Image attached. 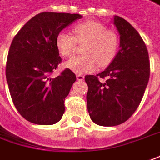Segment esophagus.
Masks as SVG:
<instances>
[{
  "label": "esophagus",
  "mask_w": 160,
  "mask_h": 160,
  "mask_svg": "<svg viewBox=\"0 0 160 160\" xmlns=\"http://www.w3.org/2000/svg\"><path fill=\"white\" fill-rule=\"evenodd\" d=\"M76 78H77V80H84V75L83 74H80V73H79V74H77L76 75Z\"/></svg>",
  "instance_id": "obj_1"
}]
</instances>
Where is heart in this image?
I'll return each instance as SVG.
<instances>
[{
	"mask_svg": "<svg viewBox=\"0 0 160 160\" xmlns=\"http://www.w3.org/2000/svg\"><path fill=\"white\" fill-rule=\"evenodd\" d=\"M74 37L66 31H60L56 37V46L63 57H70L75 51L76 44L82 43V55L72 58L65 63L67 68L76 72L93 70L95 66L106 67L116 58L119 48L118 35L106 30L102 23L86 21L76 24L72 29Z\"/></svg>",
	"mask_w": 160,
	"mask_h": 160,
	"instance_id": "b5f03b06",
	"label": "heart"
}]
</instances>
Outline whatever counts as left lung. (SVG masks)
<instances>
[{"label":"left lung","instance_id":"obj_1","mask_svg":"<svg viewBox=\"0 0 160 160\" xmlns=\"http://www.w3.org/2000/svg\"><path fill=\"white\" fill-rule=\"evenodd\" d=\"M114 24L120 34V50L105 71L86 75L90 118L101 126H116L130 118L139 106L150 78L146 45L134 27L120 16Z\"/></svg>","mask_w":160,"mask_h":160}]
</instances>
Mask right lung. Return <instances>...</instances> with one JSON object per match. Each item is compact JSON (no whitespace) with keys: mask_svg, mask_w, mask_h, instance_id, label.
<instances>
[{"mask_svg":"<svg viewBox=\"0 0 160 160\" xmlns=\"http://www.w3.org/2000/svg\"><path fill=\"white\" fill-rule=\"evenodd\" d=\"M79 14L42 12L32 17L15 36L8 54L6 78L12 101L27 121L51 125L65 112V99L76 75L69 68L52 78L62 62L57 35Z\"/></svg>","mask_w":160,"mask_h":160,"instance_id":"add662e5","label":"right lung"}]
</instances>
